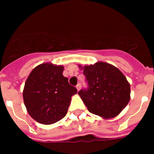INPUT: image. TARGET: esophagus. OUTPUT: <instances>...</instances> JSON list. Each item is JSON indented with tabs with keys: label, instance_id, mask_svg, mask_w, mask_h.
Wrapping results in <instances>:
<instances>
[{
	"label": "esophagus",
	"instance_id": "1",
	"mask_svg": "<svg viewBox=\"0 0 154 154\" xmlns=\"http://www.w3.org/2000/svg\"><path fill=\"white\" fill-rule=\"evenodd\" d=\"M80 87H81V86H80V84H77V86H76V88H77V91H79V90L80 89Z\"/></svg>",
	"mask_w": 154,
	"mask_h": 154
}]
</instances>
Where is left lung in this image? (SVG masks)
I'll list each match as a JSON object with an SVG mask.
<instances>
[{
  "label": "left lung",
  "mask_w": 154,
  "mask_h": 154,
  "mask_svg": "<svg viewBox=\"0 0 154 154\" xmlns=\"http://www.w3.org/2000/svg\"><path fill=\"white\" fill-rule=\"evenodd\" d=\"M79 68L83 70L88 89L78 94L91 113L104 119L116 117L130 100V86L118 68L104 62Z\"/></svg>",
  "instance_id": "1"
}]
</instances>
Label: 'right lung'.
Here are the masks:
<instances>
[{"instance_id": "obj_1", "label": "right lung", "mask_w": 154, "mask_h": 154, "mask_svg": "<svg viewBox=\"0 0 154 154\" xmlns=\"http://www.w3.org/2000/svg\"><path fill=\"white\" fill-rule=\"evenodd\" d=\"M64 67L50 63L34 68L23 90L24 103L29 116L42 125H52L67 114L75 87L63 75Z\"/></svg>"}]
</instances>
